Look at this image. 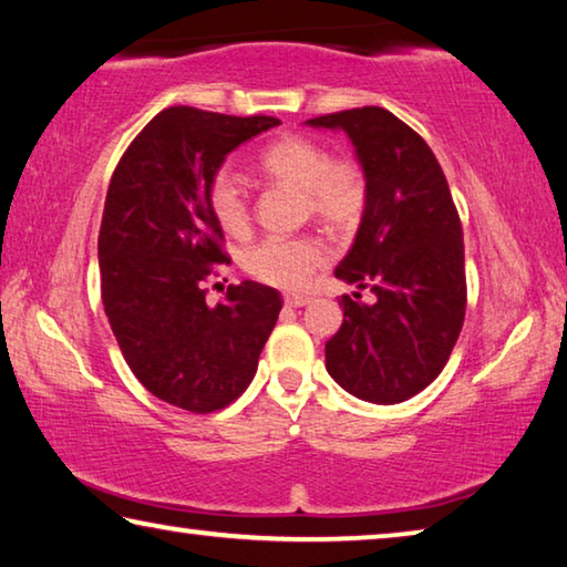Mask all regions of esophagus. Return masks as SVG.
<instances>
[{
    "label": "esophagus",
    "mask_w": 567,
    "mask_h": 567,
    "mask_svg": "<svg viewBox=\"0 0 567 567\" xmlns=\"http://www.w3.org/2000/svg\"><path fill=\"white\" fill-rule=\"evenodd\" d=\"M307 302H310V297H307V295H285L287 307H305Z\"/></svg>",
    "instance_id": "esophagus-1"
}]
</instances>
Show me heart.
<instances>
[{
    "mask_svg": "<svg viewBox=\"0 0 567 567\" xmlns=\"http://www.w3.org/2000/svg\"><path fill=\"white\" fill-rule=\"evenodd\" d=\"M257 165L267 177L302 189L307 213L334 229L352 227L368 207V182L352 159H332L322 145L305 137H280L267 145ZM207 203L227 235L249 229V199L233 167H219L207 185ZM328 262V247L318 237H267L243 257V267L270 287L302 290Z\"/></svg>",
    "mask_w": 567,
    "mask_h": 567,
    "instance_id": "b5f03b06",
    "label": "heart"
}]
</instances>
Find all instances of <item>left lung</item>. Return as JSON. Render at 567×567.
Returning <instances> with one entry per match:
<instances>
[{
  "mask_svg": "<svg viewBox=\"0 0 567 567\" xmlns=\"http://www.w3.org/2000/svg\"><path fill=\"white\" fill-rule=\"evenodd\" d=\"M305 124L348 134L368 182V207L334 277L370 287L375 302L342 295L324 368L364 402H405L443 372L465 320L463 227L447 179L425 140L382 107Z\"/></svg>",
  "mask_w": 567,
  "mask_h": 567,
  "instance_id": "left-lung-1",
  "label": "left lung"
}]
</instances>
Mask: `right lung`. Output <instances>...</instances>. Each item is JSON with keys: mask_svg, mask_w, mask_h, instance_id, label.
<instances>
[{"mask_svg": "<svg viewBox=\"0 0 567 567\" xmlns=\"http://www.w3.org/2000/svg\"><path fill=\"white\" fill-rule=\"evenodd\" d=\"M280 120L169 107L114 169L100 227L102 302L142 385L169 405L215 412L237 400L282 310L275 287L229 285L209 307L203 280L223 252L207 185L229 152Z\"/></svg>", "mask_w": 567, "mask_h": 567, "instance_id": "add662e5", "label": "right lung"}]
</instances>
